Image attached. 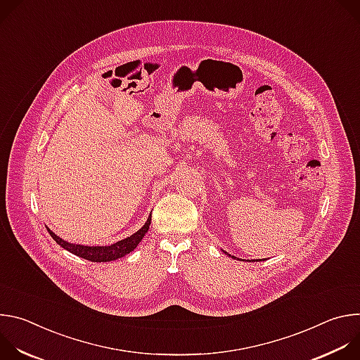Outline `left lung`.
Returning <instances> with one entry per match:
<instances>
[{"instance_id": "obj_1", "label": "left lung", "mask_w": 360, "mask_h": 360, "mask_svg": "<svg viewBox=\"0 0 360 360\" xmlns=\"http://www.w3.org/2000/svg\"><path fill=\"white\" fill-rule=\"evenodd\" d=\"M225 253H226V255H228V256H232V255H229V253H228V252H225ZM232 258H233V259H238V258H236V256H232ZM249 262H250V261H249Z\"/></svg>"}]
</instances>
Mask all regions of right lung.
I'll return each mask as SVG.
<instances>
[{"label": "right lung", "mask_w": 360, "mask_h": 360, "mask_svg": "<svg viewBox=\"0 0 360 360\" xmlns=\"http://www.w3.org/2000/svg\"><path fill=\"white\" fill-rule=\"evenodd\" d=\"M149 225H150V215H149L148 221L145 222V225L139 231H136L134 235H131L122 240H118L117 243H112L110 246H84V245L70 243V242L61 239L60 236H57L49 228H46V229H48L49 235L53 236V239L60 246H63L68 252L79 256V258H84L91 262H110V261L120 259V258H122V256L132 252L138 246V243L142 240L145 233L148 232Z\"/></svg>", "instance_id": "1"}]
</instances>
